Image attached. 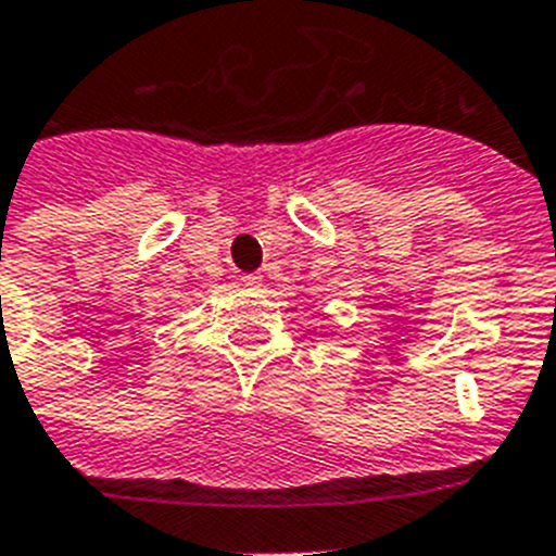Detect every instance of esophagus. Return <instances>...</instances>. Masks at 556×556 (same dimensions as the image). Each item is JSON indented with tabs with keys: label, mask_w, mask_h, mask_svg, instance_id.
I'll list each match as a JSON object with an SVG mask.
<instances>
[{
	"label": "esophagus",
	"mask_w": 556,
	"mask_h": 556,
	"mask_svg": "<svg viewBox=\"0 0 556 556\" xmlns=\"http://www.w3.org/2000/svg\"><path fill=\"white\" fill-rule=\"evenodd\" d=\"M242 282H245V286H260V282H263V277H260V274H245V277H242Z\"/></svg>",
	"instance_id": "esophagus-1"
}]
</instances>
